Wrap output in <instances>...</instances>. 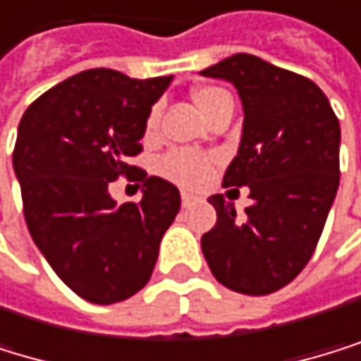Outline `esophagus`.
Segmentation results:
<instances>
[{
    "label": "esophagus",
    "instance_id": "34e87169",
    "mask_svg": "<svg viewBox=\"0 0 361 361\" xmlns=\"http://www.w3.org/2000/svg\"><path fill=\"white\" fill-rule=\"evenodd\" d=\"M192 199H195V197H192L190 192H182V206H184V208L190 206V204H192Z\"/></svg>",
    "mask_w": 361,
    "mask_h": 361
}]
</instances>
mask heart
Returning <instances> with one entry per match:
<instances>
[{"instance_id":"obj_1","label":"heart","mask_w":361,"mask_h":361,"mask_svg":"<svg viewBox=\"0 0 361 361\" xmlns=\"http://www.w3.org/2000/svg\"><path fill=\"white\" fill-rule=\"evenodd\" d=\"M230 96L219 90V87H197L192 92V100H195V107L199 109L204 118L221 105L224 100H228ZM147 135H153L157 129V109H153L147 118ZM157 171L162 173L164 177H169L171 182H177L182 186H199L204 184L206 179L210 177L212 171V162L206 155H199L195 151H184V149H177L166 153L162 159L157 162Z\"/></svg>"}]
</instances>
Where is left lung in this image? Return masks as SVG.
<instances>
[{"label":"left lung","mask_w":361,"mask_h":361,"mask_svg":"<svg viewBox=\"0 0 361 361\" xmlns=\"http://www.w3.org/2000/svg\"><path fill=\"white\" fill-rule=\"evenodd\" d=\"M199 74L239 92L243 133L224 188L247 186L252 199L239 219L224 195L212 197L216 224L202 252L221 285L265 296L296 279L318 245L340 186V122L314 80L254 54Z\"/></svg>","instance_id":"left-lung-1"}]
</instances>
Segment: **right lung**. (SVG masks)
Returning <instances> with one entry per match:
<instances>
[{"instance_id": "1", "label": "right lung", "mask_w": 361, "mask_h": 361, "mask_svg": "<svg viewBox=\"0 0 361 361\" xmlns=\"http://www.w3.org/2000/svg\"><path fill=\"white\" fill-rule=\"evenodd\" d=\"M171 80L96 68L54 85L21 116L13 169L27 230L56 276L94 305L127 300L149 283L182 206L171 182L129 164ZM120 174L142 182L140 204L111 199Z\"/></svg>"}]
</instances>
